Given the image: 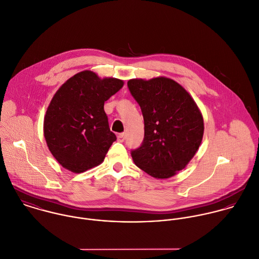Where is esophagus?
Returning <instances> with one entry per match:
<instances>
[{
	"label": "esophagus",
	"mask_w": 259,
	"mask_h": 259,
	"mask_svg": "<svg viewBox=\"0 0 259 259\" xmlns=\"http://www.w3.org/2000/svg\"><path fill=\"white\" fill-rule=\"evenodd\" d=\"M117 139L119 142H124L125 140V134L124 133H120L118 136H117Z\"/></svg>",
	"instance_id": "esophagus-1"
}]
</instances>
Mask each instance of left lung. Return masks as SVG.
I'll use <instances>...</instances> for the list:
<instances>
[{
  "instance_id": "obj_1",
  "label": "left lung",
  "mask_w": 259,
  "mask_h": 259,
  "mask_svg": "<svg viewBox=\"0 0 259 259\" xmlns=\"http://www.w3.org/2000/svg\"><path fill=\"white\" fill-rule=\"evenodd\" d=\"M128 89L140 106L144 139L131 150L135 164L156 179L184 169L203 139L204 120L190 94L166 77L130 79Z\"/></svg>"
}]
</instances>
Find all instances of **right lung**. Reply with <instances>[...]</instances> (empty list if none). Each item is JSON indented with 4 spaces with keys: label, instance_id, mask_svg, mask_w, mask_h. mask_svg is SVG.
Segmentation results:
<instances>
[{
    "label": "right lung",
    "instance_id": "1",
    "mask_svg": "<svg viewBox=\"0 0 259 259\" xmlns=\"http://www.w3.org/2000/svg\"><path fill=\"white\" fill-rule=\"evenodd\" d=\"M124 82L101 79L84 70L67 79L53 96L44 118V137L54 158L80 174L103 162L116 135L110 130L104 104Z\"/></svg>",
    "mask_w": 259,
    "mask_h": 259
}]
</instances>
